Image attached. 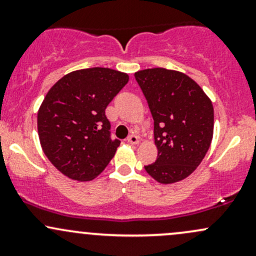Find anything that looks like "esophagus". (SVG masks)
<instances>
[{
  "label": "esophagus",
  "mask_w": 256,
  "mask_h": 256,
  "mask_svg": "<svg viewBox=\"0 0 256 256\" xmlns=\"http://www.w3.org/2000/svg\"><path fill=\"white\" fill-rule=\"evenodd\" d=\"M128 142L130 143V144H138V143H140V138H138L136 134H130V136L128 137Z\"/></svg>",
  "instance_id": "esophagus-1"
}]
</instances>
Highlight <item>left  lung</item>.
Masks as SVG:
<instances>
[{
  "mask_svg": "<svg viewBox=\"0 0 256 256\" xmlns=\"http://www.w3.org/2000/svg\"><path fill=\"white\" fill-rule=\"evenodd\" d=\"M152 119L158 148L155 162L144 166L160 184H173L198 168L213 140L214 110L201 86L183 72L162 67L134 73Z\"/></svg>",
  "mask_w": 256,
  "mask_h": 256,
  "instance_id": "obj_1",
  "label": "left lung"
}]
</instances>
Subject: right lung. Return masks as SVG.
Segmentation results:
<instances>
[{
    "label": "right lung",
    "mask_w": 256,
    "mask_h": 256,
    "mask_svg": "<svg viewBox=\"0 0 256 256\" xmlns=\"http://www.w3.org/2000/svg\"><path fill=\"white\" fill-rule=\"evenodd\" d=\"M128 82V73L104 67L67 73L50 88L37 114L40 146L58 171L79 182L95 179L113 158L104 110Z\"/></svg>",
    "instance_id": "right-lung-1"
}]
</instances>
